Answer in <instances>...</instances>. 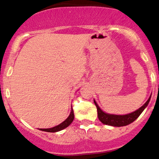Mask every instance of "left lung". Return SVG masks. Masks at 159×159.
Listing matches in <instances>:
<instances>
[{
    "label": "left lung",
    "mask_w": 159,
    "mask_h": 159,
    "mask_svg": "<svg viewBox=\"0 0 159 159\" xmlns=\"http://www.w3.org/2000/svg\"><path fill=\"white\" fill-rule=\"evenodd\" d=\"M150 98L151 96L149 98V99L147 100V102L144 104L143 106L140 107L139 109L134 111V112L131 113V114L126 115H114L106 114V113L103 112V111L100 109V107H98V105H97V103L96 102L95 100L94 103L95 105H96V108H97L98 120H99L103 124H105V125L120 127L124 126V125H129V124L132 123V122H134V120L140 116V114L143 112V111L145 109V107L147 106V105H148L149 102V100H150Z\"/></svg>",
    "instance_id": "left-lung-1"
}]
</instances>
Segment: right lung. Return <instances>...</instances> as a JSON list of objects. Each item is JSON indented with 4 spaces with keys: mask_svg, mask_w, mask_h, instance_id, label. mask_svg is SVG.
Instances as JSON below:
<instances>
[{
    "mask_svg": "<svg viewBox=\"0 0 159 159\" xmlns=\"http://www.w3.org/2000/svg\"><path fill=\"white\" fill-rule=\"evenodd\" d=\"M74 120V111L72 107V110H71V113L69 114V116H68L66 120L65 121H63V123L60 124V125H57V126H54L53 128H51V129H39V130L41 131H44V132H59V131L63 130V129L65 128L68 127L72 122Z\"/></svg>",
    "mask_w": 159,
    "mask_h": 159,
    "instance_id": "obj_1",
    "label": "right lung"
}]
</instances>
